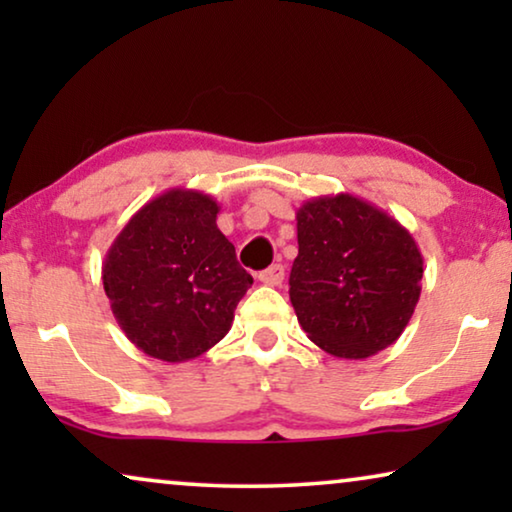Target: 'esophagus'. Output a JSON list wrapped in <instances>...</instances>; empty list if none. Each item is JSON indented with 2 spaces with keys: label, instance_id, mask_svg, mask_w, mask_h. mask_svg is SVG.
I'll list each match as a JSON object with an SVG mask.
<instances>
[{
  "label": "esophagus",
  "instance_id": "1",
  "mask_svg": "<svg viewBox=\"0 0 512 512\" xmlns=\"http://www.w3.org/2000/svg\"><path fill=\"white\" fill-rule=\"evenodd\" d=\"M258 279H261L265 286H279L284 282V265H270L268 270H263L261 275H258Z\"/></svg>",
  "mask_w": 512,
  "mask_h": 512
}]
</instances>
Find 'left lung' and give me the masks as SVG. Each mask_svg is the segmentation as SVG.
<instances>
[{
	"label": "left lung",
	"instance_id": "1",
	"mask_svg": "<svg viewBox=\"0 0 512 512\" xmlns=\"http://www.w3.org/2000/svg\"><path fill=\"white\" fill-rule=\"evenodd\" d=\"M296 221L289 296L307 338L349 361L394 345L422 293L424 261L412 235L349 193L307 200Z\"/></svg>",
	"mask_w": 512,
	"mask_h": 512
}]
</instances>
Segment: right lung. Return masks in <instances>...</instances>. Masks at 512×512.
Listing matches in <instances>:
<instances>
[{"label": "right lung", "instance_id": "1", "mask_svg": "<svg viewBox=\"0 0 512 512\" xmlns=\"http://www.w3.org/2000/svg\"><path fill=\"white\" fill-rule=\"evenodd\" d=\"M214 198L170 188L146 202L111 244L102 284L132 345L167 363L212 349L254 279L216 228Z\"/></svg>", "mask_w": 512, "mask_h": 512}]
</instances>
